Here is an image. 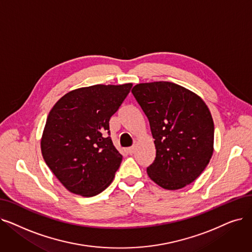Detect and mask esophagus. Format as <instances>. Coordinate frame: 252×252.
I'll use <instances>...</instances> for the list:
<instances>
[{
	"label": "esophagus",
	"instance_id": "1",
	"mask_svg": "<svg viewBox=\"0 0 252 252\" xmlns=\"http://www.w3.org/2000/svg\"><path fill=\"white\" fill-rule=\"evenodd\" d=\"M126 151H127L128 155H133V153L135 152V147H129V148L126 149Z\"/></svg>",
	"mask_w": 252,
	"mask_h": 252
}]
</instances>
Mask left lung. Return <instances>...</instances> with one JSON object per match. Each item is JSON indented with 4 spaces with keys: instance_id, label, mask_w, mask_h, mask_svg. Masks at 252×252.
Returning a JSON list of instances; mask_svg holds the SVG:
<instances>
[{
    "instance_id": "obj_1",
    "label": "left lung",
    "mask_w": 252,
    "mask_h": 252,
    "mask_svg": "<svg viewBox=\"0 0 252 252\" xmlns=\"http://www.w3.org/2000/svg\"><path fill=\"white\" fill-rule=\"evenodd\" d=\"M132 93L148 118L157 156L147 168L160 188L175 190L193 182L213 153L214 124L201 97L168 81L140 83Z\"/></svg>"
}]
</instances>
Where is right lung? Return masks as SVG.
Masks as SVG:
<instances>
[{
    "instance_id": "obj_1",
    "label": "right lung",
    "mask_w": 252,
    "mask_h": 252,
    "mask_svg": "<svg viewBox=\"0 0 252 252\" xmlns=\"http://www.w3.org/2000/svg\"><path fill=\"white\" fill-rule=\"evenodd\" d=\"M132 86L81 87L65 94L50 110L41 139L42 156L69 191L94 196L112 182L123 156L109 136V120Z\"/></svg>"
}]
</instances>
